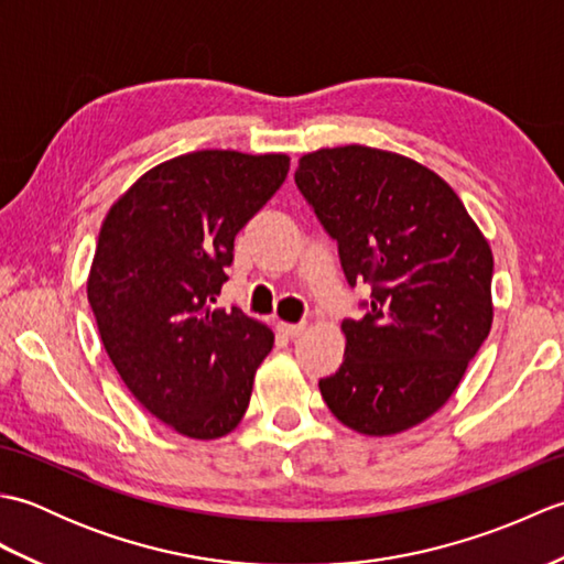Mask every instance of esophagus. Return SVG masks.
Masks as SVG:
<instances>
[{
	"label": "esophagus",
	"instance_id": "1",
	"mask_svg": "<svg viewBox=\"0 0 564 564\" xmlns=\"http://www.w3.org/2000/svg\"><path fill=\"white\" fill-rule=\"evenodd\" d=\"M275 329H279L283 337L295 339V337H301V334L305 332V325H291V322H279V325H275Z\"/></svg>",
	"mask_w": 564,
	"mask_h": 564
}]
</instances>
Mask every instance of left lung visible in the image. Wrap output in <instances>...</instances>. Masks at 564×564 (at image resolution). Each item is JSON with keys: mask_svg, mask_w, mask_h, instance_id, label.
<instances>
[{"mask_svg": "<svg viewBox=\"0 0 564 564\" xmlns=\"http://www.w3.org/2000/svg\"><path fill=\"white\" fill-rule=\"evenodd\" d=\"M295 184L349 283H370L368 313L341 322L344 364L319 380L322 398L358 434H402L451 400L492 329V249L458 194L398 152H307Z\"/></svg>", "mask_w": 564, "mask_h": 564, "instance_id": "left-lung-1", "label": "left lung"}]
</instances>
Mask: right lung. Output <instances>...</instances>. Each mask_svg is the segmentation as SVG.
Wrapping results in <instances>:
<instances>
[{
	"label": "right lung",
	"instance_id": "obj_1",
	"mask_svg": "<svg viewBox=\"0 0 564 564\" xmlns=\"http://www.w3.org/2000/svg\"><path fill=\"white\" fill-rule=\"evenodd\" d=\"M283 152L198 150L142 174L106 213L87 279L104 349L133 398L176 434L242 422L273 332L215 307L235 237L289 174Z\"/></svg>",
	"mask_w": 564,
	"mask_h": 564
}]
</instances>
